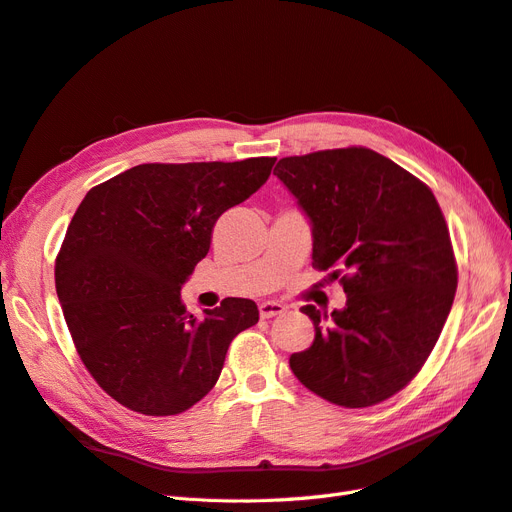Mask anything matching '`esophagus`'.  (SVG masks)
<instances>
[{"label": "esophagus", "mask_w": 512, "mask_h": 512, "mask_svg": "<svg viewBox=\"0 0 512 512\" xmlns=\"http://www.w3.org/2000/svg\"><path fill=\"white\" fill-rule=\"evenodd\" d=\"M258 312H260V318H273V316L284 314L286 307L277 301H265V303H260Z\"/></svg>", "instance_id": "34e87169"}]
</instances>
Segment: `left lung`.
<instances>
[{
  "label": "left lung",
  "instance_id": "8db88e82",
  "mask_svg": "<svg viewBox=\"0 0 512 512\" xmlns=\"http://www.w3.org/2000/svg\"><path fill=\"white\" fill-rule=\"evenodd\" d=\"M273 175L312 222V265L344 286L331 316L301 307L314 344L290 356L309 391L344 408L393 397L436 346L457 290L451 235L436 196L367 147L282 158Z\"/></svg>",
  "mask_w": 512,
  "mask_h": 512
}]
</instances>
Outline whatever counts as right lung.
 <instances>
[{"label":"right lung","instance_id":"right-lung-1","mask_svg":"<svg viewBox=\"0 0 512 512\" xmlns=\"http://www.w3.org/2000/svg\"><path fill=\"white\" fill-rule=\"evenodd\" d=\"M275 158L138 164L91 188L55 260V288L83 365L121 406L147 416L192 408L218 382L232 339L258 322L228 297L205 318L181 286L220 215L250 198Z\"/></svg>","mask_w":512,"mask_h":512}]
</instances>
